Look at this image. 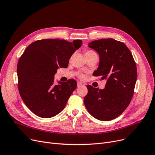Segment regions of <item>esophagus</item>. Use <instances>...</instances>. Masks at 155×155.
<instances>
[{
	"instance_id": "34e87169",
	"label": "esophagus",
	"mask_w": 155,
	"mask_h": 155,
	"mask_svg": "<svg viewBox=\"0 0 155 155\" xmlns=\"http://www.w3.org/2000/svg\"><path fill=\"white\" fill-rule=\"evenodd\" d=\"M77 85H78V87L79 88V87H81V86H83V84H82L81 83H80V82H78Z\"/></svg>"
}]
</instances>
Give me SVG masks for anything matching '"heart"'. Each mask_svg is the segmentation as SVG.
Returning a JSON list of instances; mask_svg holds the SVG:
<instances>
[{
    "label": "heart",
    "mask_w": 155,
    "mask_h": 155,
    "mask_svg": "<svg viewBox=\"0 0 155 155\" xmlns=\"http://www.w3.org/2000/svg\"><path fill=\"white\" fill-rule=\"evenodd\" d=\"M94 54H96L95 52H94V51H92V50H88V51H86L85 52V56H86V57L92 56V55H94ZM73 56H74V55H72V56L71 57V58H72ZM79 77L81 78V79H83V78H84V75H83V74H81V75L79 76Z\"/></svg>",
    "instance_id": "heart-1"
}]
</instances>
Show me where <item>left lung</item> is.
Segmentation results:
<instances>
[{
  "label": "left lung",
  "mask_w": 155,
  "mask_h": 155,
  "mask_svg": "<svg viewBox=\"0 0 155 155\" xmlns=\"http://www.w3.org/2000/svg\"><path fill=\"white\" fill-rule=\"evenodd\" d=\"M88 46L98 53L100 62L94 76L107 79L103 90L87 85L84 103L89 113L101 121H110L119 116L128 106L137 80V67L124 43L113 39L90 42Z\"/></svg>",
  "instance_id": "obj_1"
}]
</instances>
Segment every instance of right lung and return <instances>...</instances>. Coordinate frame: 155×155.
I'll list each match as a JSON object with an SVG mask.
<instances>
[{"mask_svg": "<svg viewBox=\"0 0 155 155\" xmlns=\"http://www.w3.org/2000/svg\"><path fill=\"white\" fill-rule=\"evenodd\" d=\"M81 45V40L42 39L31 43L23 52L17 65L18 90L35 115L49 118L65 107L77 83L70 79L54 84V76L58 68L68 67L72 54Z\"/></svg>", "mask_w": 155, "mask_h": 155, "instance_id": "add662e5", "label": "right lung"}]
</instances>
